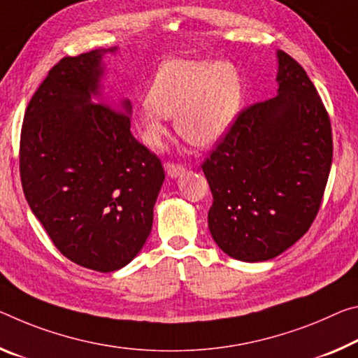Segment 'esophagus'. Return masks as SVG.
<instances>
[{
	"mask_svg": "<svg viewBox=\"0 0 358 358\" xmlns=\"http://www.w3.org/2000/svg\"><path fill=\"white\" fill-rule=\"evenodd\" d=\"M185 167L181 164H175V162H167L166 164V172L170 178H177L181 173H185Z\"/></svg>",
	"mask_w": 358,
	"mask_h": 358,
	"instance_id": "1",
	"label": "esophagus"
}]
</instances>
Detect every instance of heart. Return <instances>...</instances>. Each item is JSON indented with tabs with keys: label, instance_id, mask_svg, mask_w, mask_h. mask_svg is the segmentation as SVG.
Segmentation results:
<instances>
[{
	"label": "heart",
	"instance_id": "b5f03b06",
	"mask_svg": "<svg viewBox=\"0 0 358 358\" xmlns=\"http://www.w3.org/2000/svg\"><path fill=\"white\" fill-rule=\"evenodd\" d=\"M243 83L237 66L226 60L172 59L152 78L148 97L135 108L134 124L150 148L167 135V117L185 140L196 146L217 145L239 116Z\"/></svg>",
	"mask_w": 358,
	"mask_h": 358
}]
</instances>
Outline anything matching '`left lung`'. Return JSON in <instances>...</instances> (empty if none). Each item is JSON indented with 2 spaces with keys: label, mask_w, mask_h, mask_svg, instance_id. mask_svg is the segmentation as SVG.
Wrapping results in <instances>:
<instances>
[{
  "label": "left lung",
  "mask_w": 358,
  "mask_h": 358,
  "mask_svg": "<svg viewBox=\"0 0 358 358\" xmlns=\"http://www.w3.org/2000/svg\"><path fill=\"white\" fill-rule=\"evenodd\" d=\"M275 97L239 113L202 164L213 194L208 229L231 258L290 248L319 212L333 159L331 124L303 66L277 50Z\"/></svg>",
  "instance_id": "1"
}]
</instances>
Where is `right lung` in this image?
Masks as SVG:
<instances>
[{"label": "right lung", "mask_w": 358, "mask_h": 358, "mask_svg": "<svg viewBox=\"0 0 358 358\" xmlns=\"http://www.w3.org/2000/svg\"><path fill=\"white\" fill-rule=\"evenodd\" d=\"M106 52L116 48L52 66L25 110L19 155L27 202L50 241L99 272L137 257L166 178L159 157L130 132V101H94Z\"/></svg>", "instance_id": "right-lung-1"}]
</instances>
